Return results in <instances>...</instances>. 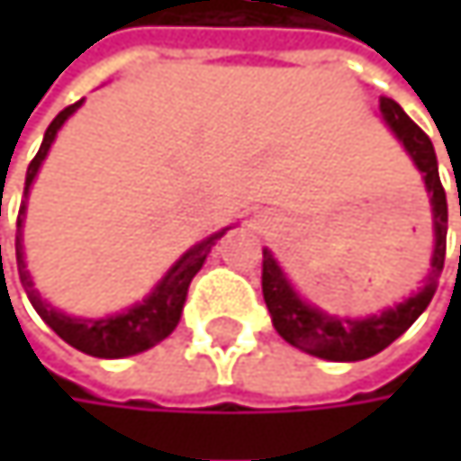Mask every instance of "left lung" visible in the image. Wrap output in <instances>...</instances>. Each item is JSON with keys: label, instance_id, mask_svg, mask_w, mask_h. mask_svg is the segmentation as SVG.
<instances>
[{"label": "left lung", "instance_id": "8db88e82", "mask_svg": "<svg viewBox=\"0 0 461 461\" xmlns=\"http://www.w3.org/2000/svg\"><path fill=\"white\" fill-rule=\"evenodd\" d=\"M379 112L390 131L398 136V140L406 146L411 154L414 165L419 167L424 186L429 192V205H432V230H435V250H432V272L424 283V288L401 302L398 307L384 310L382 315H371L363 321H344L325 315L318 307L307 304L294 285L288 283L285 272L275 261L269 250H264L261 261V291L267 310L272 315L275 330L302 352H310L322 360H336V363H352V360H366L384 347H390L401 333H406L414 321L427 310L429 299L435 296L438 277L443 272V258H446V230H448V205H446V192L438 176V157L432 149V140L416 125L414 120L393 101V98H379Z\"/></svg>", "mask_w": 461, "mask_h": 461}]
</instances>
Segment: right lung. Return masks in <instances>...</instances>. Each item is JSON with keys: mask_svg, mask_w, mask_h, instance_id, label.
Here are the masks:
<instances>
[{"mask_svg": "<svg viewBox=\"0 0 461 461\" xmlns=\"http://www.w3.org/2000/svg\"><path fill=\"white\" fill-rule=\"evenodd\" d=\"M82 106V101L66 106L45 131V139L42 146L37 151V157L32 159L29 170H26V189L23 194L29 197V189L40 173V165L50 151V143L55 140L60 125ZM23 213H26V203H21V211H18V234H15V258H18V275H21V283H23V291L29 296V302L34 304V310L40 312V318L66 341L71 344L74 349L85 352V355H93V357H128V355H139L143 349L159 344L162 339H167L173 333V328L181 321V310H184V302H186V291H189V283L192 277L203 269L211 248L216 245V240L224 234V231H216L211 234L208 240H203L200 245L189 248L173 267L170 272L159 280V285L140 302L136 307L120 312V315H112V318H101V321H82V318H68L63 312H58L55 307H50L47 302H42V296L37 294L34 283H32V275L26 269V261H23ZM0 261H2V248H0Z\"/></svg>", "mask_w": 461, "mask_h": 461, "instance_id": "add662e5", "label": "right lung"}]
</instances>
